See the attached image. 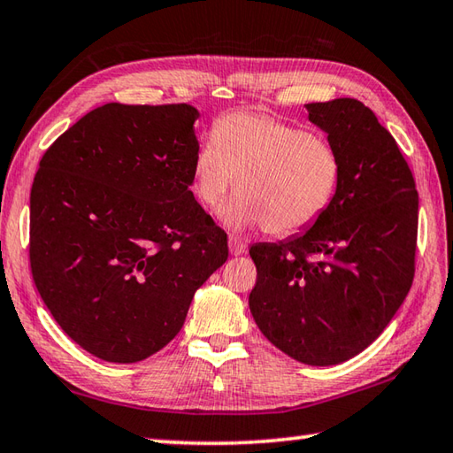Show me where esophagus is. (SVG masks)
<instances>
[{
    "instance_id": "34e87169",
    "label": "esophagus",
    "mask_w": 453,
    "mask_h": 453,
    "mask_svg": "<svg viewBox=\"0 0 453 453\" xmlns=\"http://www.w3.org/2000/svg\"><path fill=\"white\" fill-rule=\"evenodd\" d=\"M247 250V245L243 239H239L235 235L229 237V251H232V255H243Z\"/></svg>"
}]
</instances>
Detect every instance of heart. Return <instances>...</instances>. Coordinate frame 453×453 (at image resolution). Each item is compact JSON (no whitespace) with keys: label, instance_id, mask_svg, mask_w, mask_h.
Masks as SVG:
<instances>
[{"label":"heart","instance_id":"1","mask_svg":"<svg viewBox=\"0 0 453 453\" xmlns=\"http://www.w3.org/2000/svg\"><path fill=\"white\" fill-rule=\"evenodd\" d=\"M342 158L330 141L267 113L237 111L219 119L192 161V186L203 208L224 210L232 229L265 226L273 235L304 232L330 208Z\"/></svg>","mask_w":453,"mask_h":453}]
</instances>
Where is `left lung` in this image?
I'll return each instance as SVG.
<instances>
[{
    "mask_svg": "<svg viewBox=\"0 0 453 453\" xmlns=\"http://www.w3.org/2000/svg\"><path fill=\"white\" fill-rule=\"evenodd\" d=\"M338 149L342 179L324 216L279 243H255V324L288 357L327 367L369 348L414 279L418 192L393 139L353 97L306 104Z\"/></svg>",
    "mask_w": 453,
    "mask_h": 453,
    "instance_id": "left-lung-1",
    "label": "left lung"
}]
</instances>
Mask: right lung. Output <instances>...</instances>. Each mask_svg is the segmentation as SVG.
<instances>
[{
	"label": "right lung",
	"mask_w": 453,
	"mask_h": 453,
	"mask_svg": "<svg viewBox=\"0 0 453 453\" xmlns=\"http://www.w3.org/2000/svg\"><path fill=\"white\" fill-rule=\"evenodd\" d=\"M188 104H105L42 155L31 188V273L70 340L110 363L171 342L227 259V235L194 198Z\"/></svg>",
	"instance_id": "add662e5"
}]
</instances>
